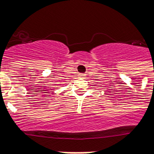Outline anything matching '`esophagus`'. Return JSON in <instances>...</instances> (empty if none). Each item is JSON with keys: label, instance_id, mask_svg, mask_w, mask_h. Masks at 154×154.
<instances>
[{"label": "esophagus", "instance_id": "esophagus-1", "mask_svg": "<svg viewBox=\"0 0 154 154\" xmlns=\"http://www.w3.org/2000/svg\"><path fill=\"white\" fill-rule=\"evenodd\" d=\"M86 77V75L83 73H79L78 74V77H80V78H84V77Z\"/></svg>", "mask_w": 154, "mask_h": 154}]
</instances>
